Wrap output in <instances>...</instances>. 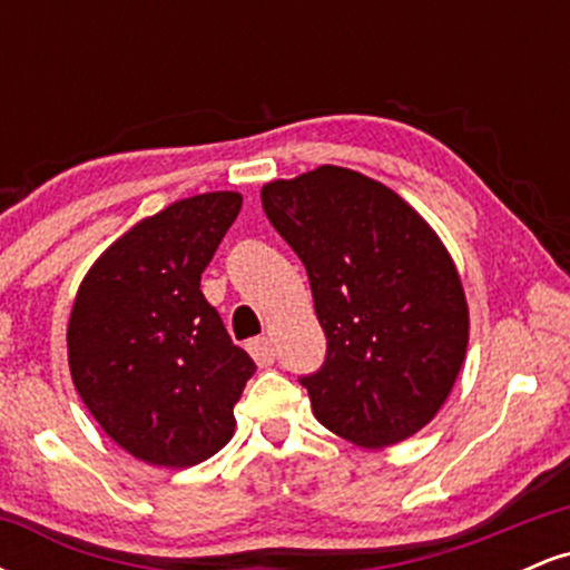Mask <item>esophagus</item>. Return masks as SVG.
Returning a JSON list of instances; mask_svg holds the SVG:
<instances>
[{
    "instance_id": "1",
    "label": "esophagus",
    "mask_w": 570,
    "mask_h": 570,
    "mask_svg": "<svg viewBox=\"0 0 570 570\" xmlns=\"http://www.w3.org/2000/svg\"><path fill=\"white\" fill-rule=\"evenodd\" d=\"M248 353H252L259 367H273V362H276V348H273V343L267 337L248 340Z\"/></svg>"
}]
</instances>
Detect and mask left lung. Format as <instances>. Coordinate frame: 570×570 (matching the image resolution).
Here are the masks:
<instances>
[{
    "label": "left lung",
    "mask_w": 570,
    "mask_h": 570,
    "mask_svg": "<svg viewBox=\"0 0 570 570\" xmlns=\"http://www.w3.org/2000/svg\"><path fill=\"white\" fill-rule=\"evenodd\" d=\"M303 259L326 358L299 383L318 423L358 448L421 431L453 389L469 307L448 248L394 189L340 166L263 187Z\"/></svg>",
    "instance_id": "8db88e82"
}]
</instances>
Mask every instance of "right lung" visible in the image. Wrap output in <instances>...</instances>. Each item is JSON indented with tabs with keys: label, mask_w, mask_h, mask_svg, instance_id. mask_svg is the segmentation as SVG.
<instances>
[{
	"label": "right lung",
	"mask_w": 570,
	"mask_h": 570,
	"mask_svg": "<svg viewBox=\"0 0 570 570\" xmlns=\"http://www.w3.org/2000/svg\"><path fill=\"white\" fill-rule=\"evenodd\" d=\"M240 203L238 193H206L141 219L96 259L71 307L77 394L98 426L153 466L187 469L219 453L257 370L200 292Z\"/></svg>",
	"instance_id": "obj_1"
}]
</instances>
